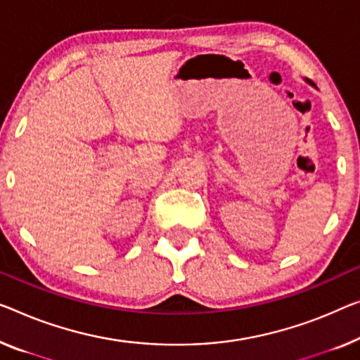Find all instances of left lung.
Instances as JSON below:
<instances>
[{
	"label": "left lung",
	"mask_w": 360,
	"mask_h": 360,
	"mask_svg": "<svg viewBox=\"0 0 360 360\" xmlns=\"http://www.w3.org/2000/svg\"><path fill=\"white\" fill-rule=\"evenodd\" d=\"M305 82H307V84H312V80H309V79H305Z\"/></svg>",
	"instance_id": "obj_1"
}]
</instances>
